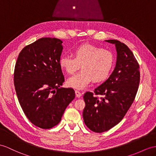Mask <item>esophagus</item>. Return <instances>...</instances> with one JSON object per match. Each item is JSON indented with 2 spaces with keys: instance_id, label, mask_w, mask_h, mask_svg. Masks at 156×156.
<instances>
[{
  "instance_id": "1",
  "label": "esophagus",
  "mask_w": 156,
  "mask_h": 156,
  "mask_svg": "<svg viewBox=\"0 0 156 156\" xmlns=\"http://www.w3.org/2000/svg\"><path fill=\"white\" fill-rule=\"evenodd\" d=\"M75 95H76V97H77L79 98V97H81L82 94H81V92H79V90H75Z\"/></svg>"
}]
</instances>
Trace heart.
Masks as SVG:
<instances>
[{"label":"heart","instance_id":"obj_1","mask_svg":"<svg viewBox=\"0 0 156 156\" xmlns=\"http://www.w3.org/2000/svg\"><path fill=\"white\" fill-rule=\"evenodd\" d=\"M73 56L62 55L59 66L68 74H73L81 66L82 71L67 80V85L77 89H84L90 83L105 81L115 64L112 53L90 44H82L74 49Z\"/></svg>","mask_w":156,"mask_h":156}]
</instances>
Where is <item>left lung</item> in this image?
<instances>
[{"mask_svg":"<svg viewBox=\"0 0 156 156\" xmlns=\"http://www.w3.org/2000/svg\"><path fill=\"white\" fill-rule=\"evenodd\" d=\"M105 41L115 45L116 66L107 80L94 89L102 97L90 92L83 96V120L90 130L97 133L110 130L122 120L134 100L140 77L138 63L127 45L115 40Z\"/></svg>","mask_w":156,"mask_h":156,"instance_id":"8db88e82","label":"left lung"}]
</instances>
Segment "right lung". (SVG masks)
I'll list each match as a JSON object with an SVG mask.
<instances>
[{
  "mask_svg": "<svg viewBox=\"0 0 156 156\" xmlns=\"http://www.w3.org/2000/svg\"><path fill=\"white\" fill-rule=\"evenodd\" d=\"M63 41L42 37L22 49L14 74L16 95L26 117L35 126H56L75 97L72 88L61 87L65 81L59 59Z\"/></svg>",
  "mask_w": 156,
  "mask_h": 156,
  "instance_id": "obj_1",
  "label": "right lung"
}]
</instances>
